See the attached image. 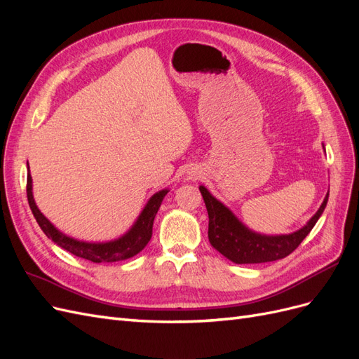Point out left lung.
I'll return each mask as SVG.
<instances>
[{"label":"left lung","instance_id":"left-lung-1","mask_svg":"<svg viewBox=\"0 0 359 359\" xmlns=\"http://www.w3.org/2000/svg\"><path fill=\"white\" fill-rule=\"evenodd\" d=\"M199 190L206 211H208L210 243L217 252H220L235 264H264L289 256L310 233L328 202L327 194L318 212L298 232L280 236H265L248 231L223 203L212 198L203 186H201Z\"/></svg>","mask_w":359,"mask_h":359}]
</instances>
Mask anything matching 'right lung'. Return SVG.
I'll use <instances>...</instances> for the list:
<instances>
[{
    "label": "right lung",
    "instance_id": "right-lung-1",
    "mask_svg": "<svg viewBox=\"0 0 359 359\" xmlns=\"http://www.w3.org/2000/svg\"><path fill=\"white\" fill-rule=\"evenodd\" d=\"M168 194V190H161L156 193L153 198L149 199L147 203L145 210L142 214L139 215V219L136 224L132 227V231L126 233L123 238H119L116 241L112 243H106V244H90V243H82V241H76L73 238H69L66 235H62L58 232L55 227L50 224V222L43 215L37 205L32 199V191H31V175L28 173L27 175V198L29 208L34 214L36 220L39 226L41 227V231L46 233L48 238L55 243L57 245L62 247L64 250H67L72 255L91 260V262L95 264H102V262H118V260H124L137 255L140 250H144V247L148 244L151 240V235H153V223L156 219V214L160 208V205L163 202V198Z\"/></svg>",
    "mask_w": 359,
    "mask_h": 359
}]
</instances>
